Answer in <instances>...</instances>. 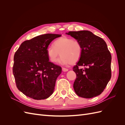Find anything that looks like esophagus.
Here are the masks:
<instances>
[{"label":"esophagus","mask_w":125,"mask_h":125,"mask_svg":"<svg viewBox=\"0 0 125 125\" xmlns=\"http://www.w3.org/2000/svg\"><path fill=\"white\" fill-rule=\"evenodd\" d=\"M62 71H64V72H66V71H68V69H67V68H63V67H62Z\"/></svg>","instance_id":"34e87169"}]
</instances>
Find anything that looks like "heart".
<instances>
[{
  "instance_id": "obj_1",
  "label": "heart",
  "mask_w": 125,
  "mask_h": 125,
  "mask_svg": "<svg viewBox=\"0 0 125 125\" xmlns=\"http://www.w3.org/2000/svg\"><path fill=\"white\" fill-rule=\"evenodd\" d=\"M82 47L80 42L71 37L63 36L57 39L53 46L47 50L48 58L52 62H56L60 54L59 63L63 65L74 64L78 62L82 55Z\"/></svg>"
}]
</instances>
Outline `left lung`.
<instances>
[{"mask_svg":"<svg viewBox=\"0 0 125 125\" xmlns=\"http://www.w3.org/2000/svg\"><path fill=\"white\" fill-rule=\"evenodd\" d=\"M66 34L80 42L82 47L81 57L73 68L77 75L73 83L75 93L86 99L99 95L111 78L112 56L106 43L89 31ZM80 66L88 67L80 69Z\"/></svg>","mask_w":125,"mask_h":125,"instance_id":"1","label":"left lung"}]
</instances>
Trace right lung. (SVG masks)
Here are the masks:
<instances>
[{"label": "right lung", "mask_w": 125, "mask_h": 125, "mask_svg": "<svg viewBox=\"0 0 125 125\" xmlns=\"http://www.w3.org/2000/svg\"><path fill=\"white\" fill-rule=\"evenodd\" d=\"M62 35L45 34L23 42L14 55L13 74L18 90L32 99L40 100L53 93L62 68L49 61L48 45Z\"/></svg>", "instance_id": "right-lung-1"}]
</instances>
